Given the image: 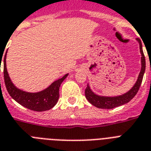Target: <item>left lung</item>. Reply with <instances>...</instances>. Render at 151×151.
I'll list each match as a JSON object with an SVG mask.
<instances>
[{
  "label": "left lung",
  "mask_w": 151,
  "mask_h": 151,
  "mask_svg": "<svg viewBox=\"0 0 151 151\" xmlns=\"http://www.w3.org/2000/svg\"><path fill=\"white\" fill-rule=\"evenodd\" d=\"M137 41L139 42V52L141 54V69H140V71H139L135 84H133V86L128 91L122 95H116V96H105V95H97L91 89L89 84H88V87L85 89V97L91 105L99 108V109H111L116 108L117 106L128 103L129 101H131L132 99H133L134 96L137 95V91H139V88L142 83V80H143V74H144L146 69L145 56L143 54L141 40L137 38Z\"/></svg>",
  "instance_id": "left-lung-1"
}]
</instances>
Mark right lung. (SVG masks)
<instances>
[{
  "label": "right lung",
  "mask_w": 151,
  "mask_h": 151,
  "mask_svg": "<svg viewBox=\"0 0 151 151\" xmlns=\"http://www.w3.org/2000/svg\"><path fill=\"white\" fill-rule=\"evenodd\" d=\"M6 51L5 56L4 58V78L7 90L12 98L24 107L35 111H43L51 109L56 105L58 101L60 94L59 90L62 82L64 81L69 73H67L63 78L53 81L50 86L38 92H28L19 89L12 83L8 73L6 66ZM1 60L2 58L1 57Z\"/></svg>",
  "instance_id": "right-lung-1"
}]
</instances>
